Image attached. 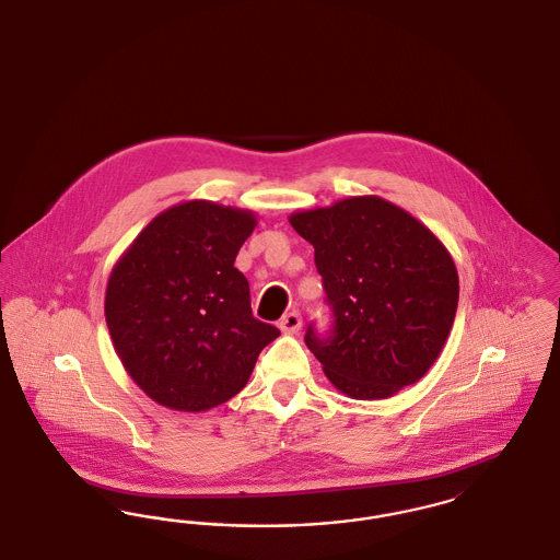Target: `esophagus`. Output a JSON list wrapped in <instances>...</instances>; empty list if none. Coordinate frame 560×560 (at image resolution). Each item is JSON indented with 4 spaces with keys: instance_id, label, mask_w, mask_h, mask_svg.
Returning <instances> with one entry per match:
<instances>
[{
    "instance_id": "obj_1",
    "label": "esophagus",
    "mask_w": 560,
    "mask_h": 560,
    "mask_svg": "<svg viewBox=\"0 0 560 560\" xmlns=\"http://www.w3.org/2000/svg\"><path fill=\"white\" fill-rule=\"evenodd\" d=\"M279 327L283 334H295L302 327V315L298 311L288 313L283 319L279 320Z\"/></svg>"
}]
</instances>
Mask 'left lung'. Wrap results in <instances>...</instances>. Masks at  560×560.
I'll return each instance as SVG.
<instances>
[{
    "instance_id": "left-lung-1",
    "label": "left lung",
    "mask_w": 560,
    "mask_h": 560,
    "mask_svg": "<svg viewBox=\"0 0 560 560\" xmlns=\"http://www.w3.org/2000/svg\"><path fill=\"white\" fill-rule=\"evenodd\" d=\"M315 247L329 336L304 342L347 397L388 399L432 368L452 331L459 281L450 252L395 203L365 195L290 215Z\"/></svg>"
}]
</instances>
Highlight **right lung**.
I'll return each instance as SVG.
<instances>
[{
	"mask_svg": "<svg viewBox=\"0 0 560 560\" xmlns=\"http://www.w3.org/2000/svg\"><path fill=\"white\" fill-rule=\"evenodd\" d=\"M254 229L249 210L195 199L153 218L113 267V347L163 407L206 411L233 399L281 334L252 315L249 283L235 268Z\"/></svg>",
	"mask_w": 560,
	"mask_h": 560,
	"instance_id": "right-lung-1",
	"label": "right lung"
}]
</instances>
